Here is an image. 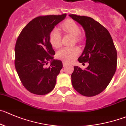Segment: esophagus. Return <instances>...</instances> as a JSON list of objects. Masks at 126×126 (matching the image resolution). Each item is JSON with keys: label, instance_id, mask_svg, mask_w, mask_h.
Returning a JSON list of instances; mask_svg holds the SVG:
<instances>
[{"label": "esophagus", "instance_id": "34e87169", "mask_svg": "<svg viewBox=\"0 0 126 126\" xmlns=\"http://www.w3.org/2000/svg\"><path fill=\"white\" fill-rule=\"evenodd\" d=\"M62 64H63V66H66L67 65H68V64H69V63L67 62H65V61H63V62H62Z\"/></svg>", "mask_w": 126, "mask_h": 126}]
</instances>
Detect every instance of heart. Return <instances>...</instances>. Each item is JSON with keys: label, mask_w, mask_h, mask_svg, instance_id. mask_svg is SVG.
<instances>
[{"label": "heart", "mask_w": 126, "mask_h": 126, "mask_svg": "<svg viewBox=\"0 0 126 126\" xmlns=\"http://www.w3.org/2000/svg\"><path fill=\"white\" fill-rule=\"evenodd\" d=\"M61 28L64 32L74 36L76 41L79 40V35L80 33V30L79 25L76 22L71 19L65 20L61 25ZM49 42L54 47H59L61 44V35L59 31L57 28H54L51 32L49 37ZM80 50L79 47H63L57 52V58L63 61L71 62L80 54Z\"/></svg>", "instance_id": "1"}]
</instances>
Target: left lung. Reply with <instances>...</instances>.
I'll use <instances>...</instances> for the list:
<instances>
[{
  "instance_id": "left-lung-1",
  "label": "left lung",
  "mask_w": 126,
  "mask_h": 126,
  "mask_svg": "<svg viewBox=\"0 0 126 126\" xmlns=\"http://www.w3.org/2000/svg\"><path fill=\"white\" fill-rule=\"evenodd\" d=\"M83 27L86 36L85 47L78 61L88 62L85 70L74 66L72 83L74 89L85 96L100 94L107 87L117 66V51L106 28L92 18L69 15Z\"/></svg>"
}]
</instances>
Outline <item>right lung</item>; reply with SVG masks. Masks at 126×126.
Masks as SVG:
<instances>
[{"instance_id":"obj_1","label":"right lung","mask_w":126,"mask_h":126,"mask_svg":"<svg viewBox=\"0 0 126 126\" xmlns=\"http://www.w3.org/2000/svg\"><path fill=\"white\" fill-rule=\"evenodd\" d=\"M66 15L38 16L25 26L18 37L15 47V69L24 87L33 94H47L56 85L62 62L54 59L55 52L49 37L55 26ZM49 62L50 66L45 68Z\"/></svg>"}]
</instances>
